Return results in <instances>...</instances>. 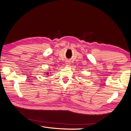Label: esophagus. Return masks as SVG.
Instances as JSON below:
<instances>
[{
	"mask_svg": "<svg viewBox=\"0 0 131 131\" xmlns=\"http://www.w3.org/2000/svg\"><path fill=\"white\" fill-rule=\"evenodd\" d=\"M70 61H66V65L67 66H70Z\"/></svg>",
	"mask_w": 131,
	"mask_h": 131,
	"instance_id": "obj_1",
	"label": "esophagus"
}]
</instances>
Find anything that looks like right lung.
Masks as SVG:
<instances>
[{"instance_id":"1","label":"right lung","mask_w":131,"mask_h":131,"mask_svg":"<svg viewBox=\"0 0 131 131\" xmlns=\"http://www.w3.org/2000/svg\"><path fill=\"white\" fill-rule=\"evenodd\" d=\"M45 74H46V75H49V72H45Z\"/></svg>"}]
</instances>
